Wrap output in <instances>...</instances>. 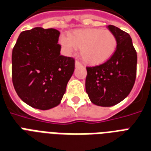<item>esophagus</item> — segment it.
Masks as SVG:
<instances>
[{"mask_svg":"<svg viewBox=\"0 0 151 151\" xmlns=\"http://www.w3.org/2000/svg\"><path fill=\"white\" fill-rule=\"evenodd\" d=\"M75 65H76V67H77V66H81L82 64L79 62V60H76V63H75Z\"/></svg>","mask_w":151,"mask_h":151,"instance_id":"esophagus-1","label":"esophagus"}]
</instances>
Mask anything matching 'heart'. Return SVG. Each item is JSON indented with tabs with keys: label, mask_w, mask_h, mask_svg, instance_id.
<instances>
[{
	"label": "heart",
	"mask_w": 151,
	"mask_h": 151,
	"mask_svg": "<svg viewBox=\"0 0 151 151\" xmlns=\"http://www.w3.org/2000/svg\"><path fill=\"white\" fill-rule=\"evenodd\" d=\"M60 42L68 50H80L84 63L98 65L112 57L117 47L116 36L109 30L78 29L62 37Z\"/></svg>",
	"instance_id": "obj_1"
}]
</instances>
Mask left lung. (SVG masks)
<instances>
[{
    "mask_svg": "<svg viewBox=\"0 0 151 151\" xmlns=\"http://www.w3.org/2000/svg\"><path fill=\"white\" fill-rule=\"evenodd\" d=\"M107 27L117 38L115 53L103 64L86 67V91L91 102L104 107L115 106L129 94L137 65V53L130 35L115 26Z\"/></svg>",
    "mask_w": 151,
    "mask_h": 151,
    "instance_id": "left-lung-1",
    "label": "left lung"
}]
</instances>
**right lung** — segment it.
Segmentation results:
<instances>
[{
    "label": "right lung",
    "instance_id": "1",
    "mask_svg": "<svg viewBox=\"0 0 151 151\" xmlns=\"http://www.w3.org/2000/svg\"><path fill=\"white\" fill-rule=\"evenodd\" d=\"M59 36L53 28L35 27L21 32L12 50L14 88L33 108L58 106L74 72V58L60 55Z\"/></svg>",
    "mask_w": 151,
    "mask_h": 151
}]
</instances>
